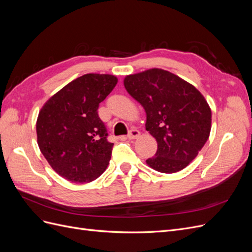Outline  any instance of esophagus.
<instances>
[{"label": "esophagus", "mask_w": 252, "mask_h": 252, "mask_svg": "<svg viewBox=\"0 0 252 252\" xmlns=\"http://www.w3.org/2000/svg\"><path fill=\"white\" fill-rule=\"evenodd\" d=\"M139 136H140V131L136 130V129H131V130H129L127 134V138L129 140H134L136 138H139Z\"/></svg>", "instance_id": "34e87169"}]
</instances>
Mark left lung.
Wrapping results in <instances>:
<instances>
[{"instance_id":"8db88e82","label":"left lung","mask_w":252,"mask_h":252,"mask_svg":"<svg viewBox=\"0 0 252 252\" xmlns=\"http://www.w3.org/2000/svg\"><path fill=\"white\" fill-rule=\"evenodd\" d=\"M127 93L146 112V130L158 142L147 164L163 173L184 169L209 138L211 110L191 84L163 69L127 75Z\"/></svg>"}]
</instances>
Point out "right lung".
Segmentation results:
<instances>
[{
    "mask_svg": "<svg viewBox=\"0 0 252 252\" xmlns=\"http://www.w3.org/2000/svg\"><path fill=\"white\" fill-rule=\"evenodd\" d=\"M118 79L88 73L67 84L43 106L36 121L40 150L52 169L72 183L93 182L106 170L113 143L97 114Z\"/></svg>",
    "mask_w": 252,
    "mask_h": 252,
    "instance_id": "add662e5",
    "label": "right lung"
}]
</instances>
